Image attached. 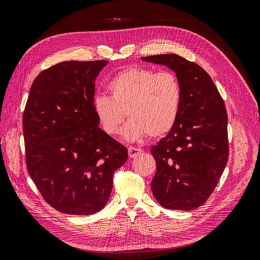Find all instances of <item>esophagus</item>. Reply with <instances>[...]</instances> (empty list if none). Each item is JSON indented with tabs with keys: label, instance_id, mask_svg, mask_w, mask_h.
Wrapping results in <instances>:
<instances>
[{
	"label": "esophagus",
	"instance_id": "1",
	"mask_svg": "<svg viewBox=\"0 0 260 260\" xmlns=\"http://www.w3.org/2000/svg\"><path fill=\"white\" fill-rule=\"evenodd\" d=\"M128 153H129V157H130V158H133V157H136V156L139 155L140 153H142V149L130 146V147H128Z\"/></svg>",
	"mask_w": 260,
	"mask_h": 260
}]
</instances>
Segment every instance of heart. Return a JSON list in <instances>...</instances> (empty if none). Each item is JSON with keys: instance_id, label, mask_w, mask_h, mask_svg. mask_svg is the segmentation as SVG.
<instances>
[{"instance_id": "heart-1", "label": "heart", "mask_w": 260, "mask_h": 260, "mask_svg": "<svg viewBox=\"0 0 260 260\" xmlns=\"http://www.w3.org/2000/svg\"><path fill=\"white\" fill-rule=\"evenodd\" d=\"M111 96L96 95L93 111L101 128L115 135L124 120L121 136L137 141L146 136L158 138L175 127L182 103V88L169 70L155 73L142 67H130L115 75L107 83Z\"/></svg>"}]
</instances>
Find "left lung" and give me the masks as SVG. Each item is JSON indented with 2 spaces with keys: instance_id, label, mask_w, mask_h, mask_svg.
Segmentation results:
<instances>
[{
  "instance_id": "1",
  "label": "left lung",
  "mask_w": 260,
  "mask_h": 260,
  "mask_svg": "<svg viewBox=\"0 0 260 260\" xmlns=\"http://www.w3.org/2000/svg\"><path fill=\"white\" fill-rule=\"evenodd\" d=\"M141 59L167 66L182 88L176 125L151 148L156 160L153 195L167 209L198 208L214 192L229 156L224 102L210 76L195 62L177 54Z\"/></svg>"
}]
</instances>
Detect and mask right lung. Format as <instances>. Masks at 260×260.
I'll list each match as a JSON object with an SVG mask.
<instances>
[{
  "label": "right lung",
  "mask_w": 260,
  "mask_h": 260,
  "mask_svg": "<svg viewBox=\"0 0 260 260\" xmlns=\"http://www.w3.org/2000/svg\"><path fill=\"white\" fill-rule=\"evenodd\" d=\"M107 60L62 61L32 85L22 116L26 164L45 202L68 215L103 208L127 147L99 127L93 111L96 77Z\"/></svg>",
  "instance_id": "1"
}]
</instances>
